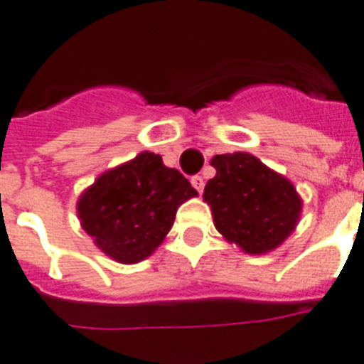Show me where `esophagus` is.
<instances>
[{
    "label": "esophagus",
    "instance_id": "esophagus-1",
    "mask_svg": "<svg viewBox=\"0 0 364 364\" xmlns=\"http://www.w3.org/2000/svg\"><path fill=\"white\" fill-rule=\"evenodd\" d=\"M191 186H193V188H196L199 193H203V188H205V180H203V176L196 174V176H191Z\"/></svg>",
    "mask_w": 364,
    "mask_h": 364
}]
</instances>
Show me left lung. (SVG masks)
Listing matches in <instances>:
<instances>
[{"label":"left lung","mask_w":364,"mask_h":364,"mask_svg":"<svg viewBox=\"0 0 364 364\" xmlns=\"http://www.w3.org/2000/svg\"><path fill=\"white\" fill-rule=\"evenodd\" d=\"M216 176L205 186L214 225L246 254H267L293 232L302 200L286 176L246 152L214 156Z\"/></svg>","instance_id":"obj_1"}]
</instances>
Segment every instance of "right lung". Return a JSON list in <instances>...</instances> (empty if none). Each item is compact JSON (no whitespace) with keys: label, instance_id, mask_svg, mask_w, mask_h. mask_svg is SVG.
I'll return each instance as SVG.
<instances>
[{"label":"right lung","instance_id":"right-lung-1","mask_svg":"<svg viewBox=\"0 0 364 364\" xmlns=\"http://www.w3.org/2000/svg\"><path fill=\"white\" fill-rule=\"evenodd\" d=\"M197 191L159 154L135 159L103 173L77 203L80 225L95 246L118 263L146 259L164 242L182 203Z\"/></svg>","mask_w":364,"mask_h":364}]
</instances>
